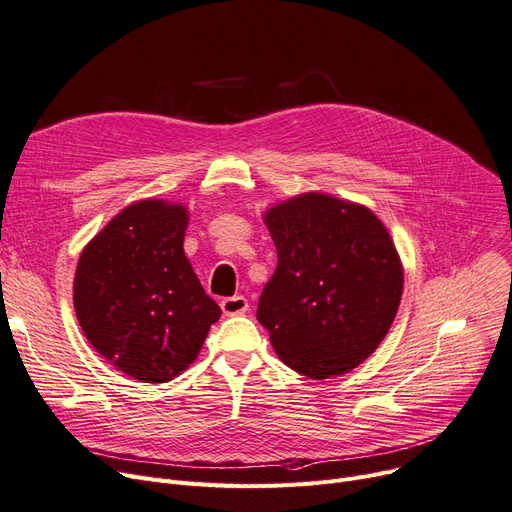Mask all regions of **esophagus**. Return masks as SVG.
<instances>
[{
    "label": "esophagus",
    "mask_w": 512,
    "mask_h": 512,
    "mask_svg": "<svg viewBox=\"0 0 512 512\" xmlns=\"http://www.w3.org/2000/svg\"><path fill=\"white\" fill-rule=\"evenodd\" d=\"M220 305H222V311L226 315H242V313L249 311V301L245 297H240V294H236V297L224 299Z\"/></svg>",
    "instance_id": "esophagus-1"
}]
</instances>
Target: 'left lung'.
I'll list each match as a JSON object with an SVG mask.
<instances>
[{
	"label": "left lung",
	"instance_id": "1",
	"mask_svg": "<svg viewBox=\"0 0 512 512\" xmlns=\"http://www.w3.org/2000/svg\"><path fill=\"white\" fill-rule=\"evenodd\" d=\"M278 267L257 319L278 357L311 380L361 365L380 346L402 297V265L386 226L357 203L305 193L265 211Z\"/></svg>",
	"mask_w": 512,
	"mask_h": 512
}]
</instances>
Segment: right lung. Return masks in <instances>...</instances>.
I'll use <instances>...</instances> for the list:
<instances>
[{"label": "right lung", "instance_id": "right-lung-1", "mask_svg": "<svg viewBox=\"0 0 512 512\" xmlns=\"http://www.w3.org/2000/svg\"><path fill=\"white\" fill-rule=\"evenodd\" d=\"M188 211L145 199L85 247L74 276L78 324L95 351L145 384L191 365L222 309L209 299L182 242Z\"/></svg>", "mask_w": 512, "mask_h": 512}]
</instances>
